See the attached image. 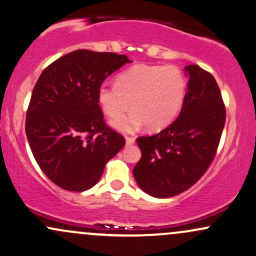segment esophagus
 Instances as JSON below:
<instances>
[{
    "instance_id": "1",
    "label": "esophagus",
    "mask_w": 256,
    "mask_h": 256,
    "mask_svg": "<svg viewBox=\"0 0 256 256\" xmlns=\"http://www.w3.org/2000/svg\"><path fill=\"white\" fill-rule=\"evenodd\" d=\"M134 142H135V138H133V136H126V144H127L128 146L133 145Z\"/></svg>"
}]
</instances>
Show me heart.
Listing matches in <instances>:
<instances>
[{"label":"heart","mask_w":256,"mask_h":256,"mask_svg":"<svg viewBox=\"0 0 256 256\" xmlns=\"http://www.w3.org/2000/svg\"><path fill=\"white\" fill-rule=\"evenodd\" d=\"M187 79L176 66L135 64L116 78L115 85L103 84L98 102L109 117L117 118L128 110V116L112 126L132 133L146 124L150 130H160L170 124L182 109Z\"/></svg>","instance_id":"1"}]
</instances>
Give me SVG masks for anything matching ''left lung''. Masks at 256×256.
<instances>
[{
	"label": "left lung",
	"mask_w": 256,
	"mask_h": 256,
	"mask_svg": "<svg viewBox=\"0 0 256 256\" xmlns=\"http://www.w3.org/2000/svg\"><path fill=\"white\" fill-rule=\"evenodd\" d=\"M180 116L152 136L136 139L141 159L133 169L138 186L151 196H175L195 184L216 157L225 124V105L211 73L190 64Z\"/></svg>",
	"instance_id": "left-lung-1"
}]
</instances>
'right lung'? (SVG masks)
Instances as JSON below:
<instances>
[{
    "label": "right lung",
    "instance_id": "add662e5",
    "mask_svg": "<svg viewBox=\"0 0 256 256\" xmlns=\"http://www.w3.org/2000/svg\"><path fill=\"white\" fill-rule=\"evenodd\" d=\"M129 62L126 55L81 49L57 58L39 76L26 114V136L39 168L62 189L92 188L124 146V138L104 121L98 88Z\"/></svg>",
    "mask_w": 256,
    "mask_h": 256
}]
</instances>
